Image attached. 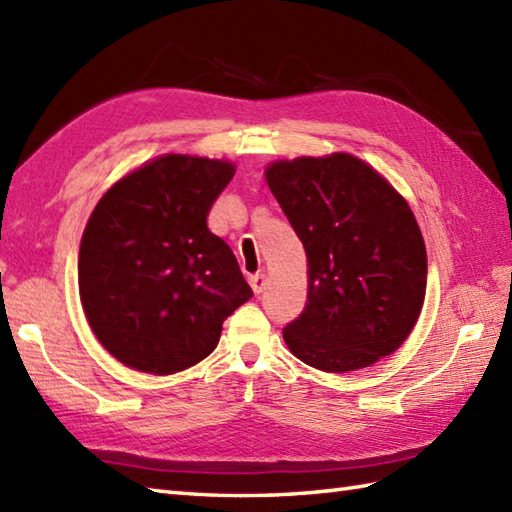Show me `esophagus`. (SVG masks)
<instances>
[{"label":"esophagus","mask_w":512,"mask_h":512,"mask_svg":"<svg viewBox=\"0 0 512 512\" xmlns=\"http://www.w3.org/2000/svg\"><path fill=\"white\" fill-rule=\"evenodd\" d=\"M248 281H250V288H253L255 295H259V292H264V290H266V284H268L266 275H262V273L250 275V277H248Z\"/></svg>","instance_id":"obj_1"}]
</instances>
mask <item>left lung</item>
Wrapping results in <instances>:
<instances>
[{
  "label": "left lung",
  "mask_w": 512,
  "mask_h": 512,
  "mask_svg": "<svg viewBox=\"0 0 512 512\" xmlns=\"http://www.w3.org/2000/svg\"><path fill=\"white\" fill-rule=\"evenodd\" d=\"M268 187L308 255V301L290 352L352 372L396 352L427 290V248L405 198L350 154L273 162Z\"/></svg>",
  "instance_id": "1"
}]
</instances>
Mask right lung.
Masks as SVG:
<instances>
[{
  "instance_id": "right-lung-1",
  "label": "right lung",
  "mask_w": 512,
  "mask_h": 512,
  "mask_svg": "<svg viewBox=\"0 0 512 512\" xmlns=\"http://www.w3.org/2000/svg\"><path fill=\"white\" fill-rule=\"evenodd\" d=\"M235 167L167 154L118 180L96 204L79 250V292L96 339L147 374L209 356L226 317L253 297L206 215Z\"/></svg>"
}]
</instances>
